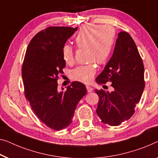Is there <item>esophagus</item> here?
Masks as SVG:
<instances>
[{
	"label": "esophagus",
	"instance_id": "obj_1",
	"mask_svg": "<svg viewBox=\"0 0 158 158\" xmlns=\"http://www.w3.org/2000/svg\"><path fill=\"white\" fill-rule=\"evenodd\" d=\"M86 89H87V90H88V93L92 92L93 90V88H91V87H90V86H86Z\"/></svg>",
	"mask_w": 158,
	"mask_h": 158
}]
</instances>
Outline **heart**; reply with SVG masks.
I'll return each instance as SVG.
<instances>
[{
    "mask_svg": "<svg viewBox=\"0 0 158 158\" xmlns=\"http://www.w3.org/2000/svg\"><path fill=\"white\" fill-rule=\"evenodd\" d=\"M115 32L110 27L87 25L81 28L75 38V42L78 48H85L88 61L98 64L105 63L113 51ZM63 60L66 63H71L74 59L73 48L69 44L62 48ZM96 72L94 64L77 67L72 71L75 80L88 83L92 81Z\"/></svg>",
    "mask_w": 158,
    "mask_h": 158,
    "instance_id": "obj_1",
    "label": "heart"
}]
</instances>
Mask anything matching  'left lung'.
<instances>
[{
    "label": "left lung",
    "mask_w": 158,
    "mask_h": 158,
    "mask_svg": "<svg viewBox=\"0 0 158 158\" xmlns=\"http://www.w3.org/2000/svg\"><path fill=\"white\" fill-rule=\"evenodd\" d=\"M98 84L110 82L114 90H95L99 96L96 109L101 122L118 126L135 113L144 88V65L133 39L127 32L118 33L113 54L101 73Z\"/></svg>",
    "instance_id": "obj_1"
}]
</instances>
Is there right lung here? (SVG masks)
<instances>
[{
	"label": "right lung",
	"instance_id": "1",
	"mask_svg": "<svg viewBox=\"0 0 158 158\" xmlns=\"http://www.w3.org/2000/svg\"><path fill=\"white\" fill-rule=\"evenodd\" d=\"M77 27H49L30 42L22 67L25 95L34 113L50 128L60 130L71 124L76 106L87 93L85 85L75 81L59 91L58 75L65 62L62 48Z\"/></svg>",
	"mask_w": 158,
	"mask_h": 158
}]
</instances>
